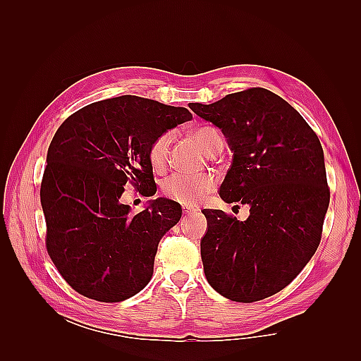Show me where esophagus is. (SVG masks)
<instances>
[{
    "label": "esophagus",
    "instance_id": "34e87169",
    "mask_svg": "<svg viewBox=\"0 0 361 361\" xmlns=\"http://www.w3.org/2000/svg\"><path fill=\"white\" fill-rule=\"evenodd\" d=\"M182 212H183L185 216H190V215H192V214H197V209H194V207H190V206H183Z\"/></svg>",
    "mask_w": 361,
    "mask_h": 361
}]
</instances>
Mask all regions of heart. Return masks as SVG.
I'll return each mask as SVG.
<instances>
[{"label": "heart", "instance_id": "1", "mask_svg": "<svg viewBox=\"0 0 361 361\" xmlns=\"http://www.w3.org/2000/svg\"><path fill=\"white\" fill-rule=\"evenodd\" d=\"M192 137L206 154L209 155H212L218 147L223 146L220 134H218L214 128H209V126L195 129L192 133ZM171 141H173L171 133H164V134H159L150 143L147 149V158L152 169L155 171H162L167 167ZM215 185H216V179L211 173H203V174L174 173L171 176L164 179L161 190H162V194L173 202H178L182 204H195L200 199H203L204 195L214 191Z\"/></svg>", "mask_w": 361, "mask_h": 361}]
</instances>
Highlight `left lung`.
Wrapping results in <instances>:
<instances>
[{"instance_id": "1", "label": "left lung", "mask_w": 361, "mask_h": 361, "mask_svg": "<svg viewBox=\"0 0 361 361\" xmlns=\"http://www.w3.org/2000/svg\"><path fill=\"white\" fill-rule=\"evenodd\" d=\"M190 108L220 128L233 150L221 199L250 206L245 221L202 211L206 280L232 301L268 298L300 274L321 243L330 188L319 138L292 105L262 87Z\"/></svg>"}]
</instances>
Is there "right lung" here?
<instances>
[{
  "label": "right lung",
  "mask_w": 361,
  "mask_h": 361,
  "mask_svg": "<svg viewBox=\"0 0 361 361\" xmlns=\"http://www.w3.org/2000/svg\"><path fill=\"white\" fill-rule=\"evenodd\" d=\"M191 118L187 108L126 94L81 108L57 129L40 202L47 251L73 290L118 302L150 281L158 243L180 220V204L157 199L129 215L120 197L126 183L145 197L157 192L147 149Z\"/></svg>",
  "instance_id": "add662e5"
}]
</instances>
